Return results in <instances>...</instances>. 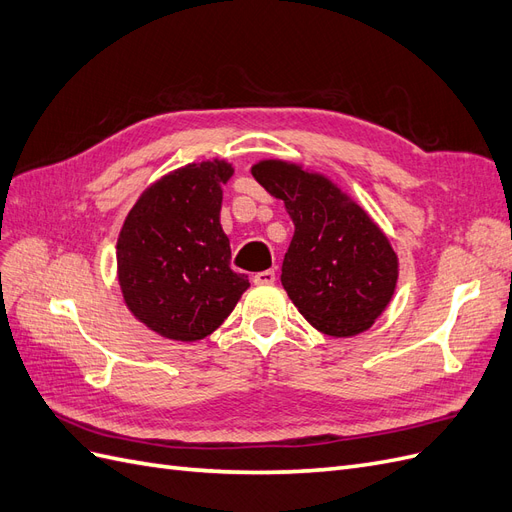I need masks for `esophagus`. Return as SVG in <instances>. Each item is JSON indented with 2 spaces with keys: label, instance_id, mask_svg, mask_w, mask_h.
Here are the masks:
<instances>
[{
  "label": "esophagus",
  "instance_id": "obj_1",
  "mask_svg": "<svg viewBox=\"0 0 512 512\" xmlns=\"http://www.w3.org/2000/svg\"><path fill=\"white\" fill-rule=\"evenodd\" d=\"M275 282V271H260L254 275L256 286H271Z\"/></svg>",
  "mask_w": 512,
  "mask_h": 512
}]
</instances>
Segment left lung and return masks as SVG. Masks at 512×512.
<instances>
[{
  "label": "left lung",
  "mask_w": 512,
  "mask_h": 512,
  "mask_svg": "<svg viewBox=\"0 0 512 512\" xmlns=\"http://www.w3.org/2000/svg\"><path fill=\"white\" fill-rule=\"evenodd\" d=\"M254 179L282 198L294 235L282 265V286L309 324L333 337L369 329L389 305L397 256L369 215L322 175L267 160Z\"/></svg>",
  "instance_id": "obj_1"
}]
</instances>
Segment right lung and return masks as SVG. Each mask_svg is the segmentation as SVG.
Masks as SVG:
<instances>
[{
	"label": "right lung",
	"mask_w": 512,
	"mask_h": 512,
	"mask_svg": "<svg viewBox=\"0 0 512 512\" xmlns=\"http://www.w3.org/2000/svg\"><path fill=\"white\" fill-rule=\"evenodd\" d=\"M232 166L188 164L151 185L128 213L117 241V273L130 312L177 342L213 333L250 288L230 269L220 224L222 183Z\"/></svg>",
	"instance_id": "add662e5"
}]
</instances>
